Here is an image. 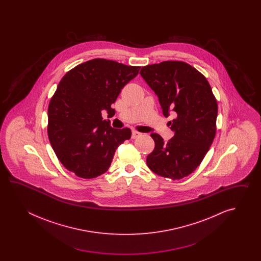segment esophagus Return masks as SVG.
<instances>
[{
  "instance_id": "esophagus-1",
  "label": "esophagus",
  "mask_w": 261,
  "mask_h": 261,
  "mask_svg": "<svg viewBox=\"0 0 261 261\" xmlns=\"http://www.w3.org/2000/svg\"><path fill=\"white\" fill-rule=\"evenodd\" d=\"M140 135H141V133L136 132V130H133V133H132V138L136 139L137 137H139Z\"/></svg>"
}]
</instances>
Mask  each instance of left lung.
Here are the masks:
<instances>
[{
  "instance_id": "left-lung-1",
  "label": "left lung",
  "mask_w": 261,
  "mask_h": 261,
  "mask_svg": "<svg viewBox=\"0 0 261 261\" xmlns=\"http://www.w3.org/2000/svg\"><path fill=\"white\" fill-rule=\"evenodd\" d=\"M144 78L155 95L174 135L164 143L151 133L155 148L147 155L150 170L162 177L179 180L194 172L211 146L217 132V102L207 79L184 61H163L142 68Z\"/></svg>"
}]
</instances>
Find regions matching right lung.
<instances>
[{
  "mask_svg": "<svg viewBox=\"0 0 261 261\" xmlns=\"http://www.w3.org/2000/svg\"><path fill=\"white\" fill-rule=\"evenodd\" d=\"M140 68L94 59L70 70L58 85L48 106L47 134L59 161L78 177L107 172L119 144L130 138L129 128H112L101 113L115 115L112 105Z\"/></svg>",
  "mask_w": 261,
  "mask_h": 261,
  "instance_id": "1",
  "label": "right lung"
}]
</instances>
